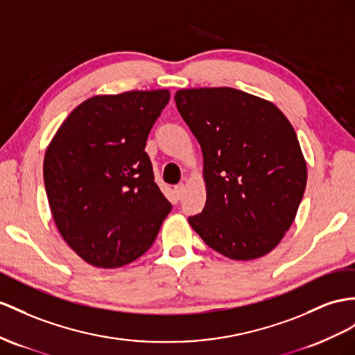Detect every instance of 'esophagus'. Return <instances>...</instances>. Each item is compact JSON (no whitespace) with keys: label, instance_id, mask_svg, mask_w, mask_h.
I'll list each match as a JSON object with an SVG mask.
<instances>
[{"label":"esophagus","instance_id":"obj_1","mask_svg":"<svg viewBox=\"0 0 355 355\" xmlns=\"http://www.w3.org/2000/svg\"><path fill=\"white\" fill-rule=\"evenodd\" d=\"M174 193H175L177 199H181V196H183V193H184V184H183V183L177 184V186L174 187Z\"/></svg>","mask_w":355,"mask_h":355}]
</instances>
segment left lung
Here are the masks:
<instances>
[{"label":"left lung","mask_w":355,"mask_h":355,"mask_svg":"<svg viewBox=\"0 0 355 355\" xmlns=\"http://www.w3.org/2000/svg\"><path fill=\"white\" fill-rule=\"evenodd\" d=\"M174 98L204 157L207 202L190 226L226 258L267 255L293 225L306 189L294 127L268 100L230 87L184 88Z\"/></svg>","instance_id":"obj_1"}]
</instances>
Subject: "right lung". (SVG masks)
<instances>
[{"label":"right lung","mask_w":355,"mask_h":355,"mask_svg":"<svg viewBox=\"0 0 355 355\" xmlns=\"http://www.w3.org/2000/svg\"><path fill=\"white\" fill-rule=\"evenodd\" d=\"M169 96V89H135L89 97L48 145L43 180L52 217L89 266L116 268L138 259L171 211L145 153Z\"/></svg>","instance_id":"obj_1"}]
</instances>
